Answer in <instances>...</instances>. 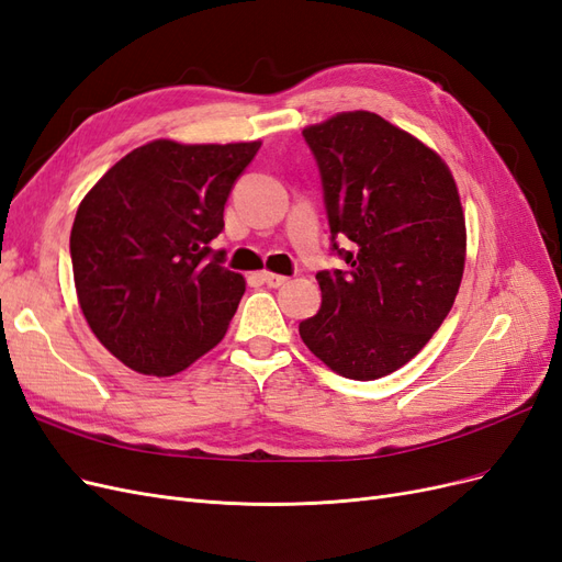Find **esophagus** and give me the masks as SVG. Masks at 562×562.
<instances>
[{"instance_id":"obj_1","label":"esophagus","mask_w":562,"mask_h":562,"mask_svg":"<svg viewBox=\"0 0 562 562\" xmlns=\"http://www.w3.org/2000/svg\"><path fill=\"white\" fill-rule=\"evenodd\" d=\"M262 281L269 285V288H279V285H283L285 281H288V277H283V274H274V271H262Z\"/></svg>"}]
</instances>
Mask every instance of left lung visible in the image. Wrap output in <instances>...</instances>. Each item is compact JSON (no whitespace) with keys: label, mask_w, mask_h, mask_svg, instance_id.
Listing matches in <instances>:
<instances>
[{"label":"left lung","mask_w":562,"mask_h":562,"mask_svg":"<svg viewBox=\"0 0 562 562\" xmlns=\"http://www.w3.org/2000/svg\"><path fill=\"white\" fill-rule=\"evenodd\" d=\"M302 135L349 267L318 271L321 310L300 337L337 375L380 380L415 359L452 310L467 260L457 182L431 147L375 112H339Z\"/></svg>","instance_id":"obj_1"}]
</instances>
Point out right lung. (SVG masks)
Returning <instances> with one entry per match:
<instances>
[{
    "label": "right lung",
    "instance_id": "add662e5",
    "mask_svg": "<svg viewBox=\"0 0 562 562\" xmlns=\"http://www.w3.org/2000/svg\"><path fill=\"white\" fill-rule=\"evenodd\" d=\"M260 145L151 140L81 199L70 234L79 307L131 370L176 375L225 337L246 279L209 244Z\"/></svg>",
    "mask_w": 562,
    "mask_h": 562
}]
</instances>
